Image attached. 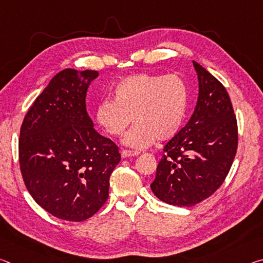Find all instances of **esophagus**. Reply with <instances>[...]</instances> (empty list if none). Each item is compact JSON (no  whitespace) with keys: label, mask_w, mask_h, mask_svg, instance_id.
I'll return each mask as SVG.
<instances>
[{"label":"esophagus","mask_w":263,"mask_h":263,"mask_svg":"<svg viewBox=\"0 0 263 263\" xmlns=\"http://www.w3.org/2000/svg\"><path fill=\"white\" fill-rule=\"evenodd\" d=\"M122 158H130V157H137L138 154H139V152H133V151H127V149H123L122 152Z\"/></svg>","instance_id":"34e87169"}]
</instances>
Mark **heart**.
I'll return each instance as SVG.
<instances>
[{"instance_id":"1","label":"heart","mask_w":263,"mask_h":263,"mask_svg":"<svg viewBox=\"0 0 263 263\" xmlns=\"http://www.w3.org/2000/svg\"><path fill=\"white\" fill-rule=\"evenodd\" d=\"M112 95L114 100L103 99L97 103L95 119L114 137L122 136L133 119L137 124L123 139L128 147L142 149L157 139L167 141L183 126L189 90L180 75H128L115 84Z\"/></svg>"}]
</instances>
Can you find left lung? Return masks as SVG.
I'll list each match as a JSON object with an SVG mask.
<instances>
[{
	"instance_id": "8db88e82",
	"label": "left lung",
	"mask_w": 263,
	"mask_h": 263,
	"mask_svg": "<svg viewBox=\"0 0 263 263\" xmlns=\"http://www.w3.org/2000/svg\"><path fill=\"white\" fill-rule=\"evenodd\" d=\"M194 62L198 99L189 122L163 147L151 184L162 202L193 206L215 193L228 176L238 147V125L225 87Z\"/></svg>"
}]
</instances>
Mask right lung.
Masks as SVG:
<instances>
[{"instance_id": "obj_1", "label": "right lung", "mask_w": 263, "mask_h": 263, "mask_svg": "<svg viewBox=\"0 0 263 263\" xmlns=\"http://www.w3.org/2000/svg\"><path fill=\"white\" fill-rule=\"evenodd\" d=\"M96 70L66 68L44 89L21 127L20 167L26 189L52 216L82 221L103 206L121 161L118 146L101 136L87 114Z\"/></svg>"}]
</instances>
